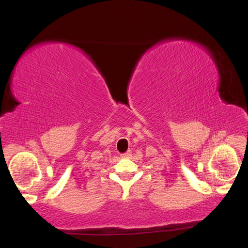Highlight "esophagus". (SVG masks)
Here are the masks:
<instances>
[{"label":"esophagus","instance_id":"esophagus-1","mask_svg":"<svg viewBox=\"0 0 248 248\" xmlns=\"http://www.w3.org/2000/svg\"><path fill=\"white\" fill-rule=\"evenodd\" d=\"M121 155H122V158H128V157H130V155H131V151L124 152V154H122Z\"/></svg>","mask_w":248,"mask_h":248}]
</instances>
